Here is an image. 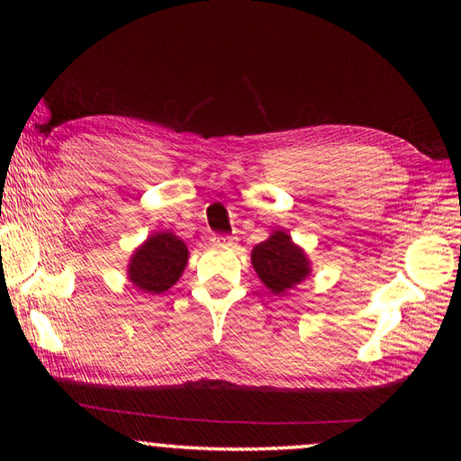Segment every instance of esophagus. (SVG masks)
<instances>
[{"mask_svg":"<svg viewBox=\"0 0 461 461\" xmlns=\"http://www.w3.org/2000/svg\"><path fill=\"white\" fill-rule=\"evenodd\" d=\"M212 244L213 246H231L233 238L231 236H223V233H217V236H212Z\"/></svg>","mask_w":461,"mask_h":461,"instance_id":"obj_1","label":"esophagus"}]
</instances>
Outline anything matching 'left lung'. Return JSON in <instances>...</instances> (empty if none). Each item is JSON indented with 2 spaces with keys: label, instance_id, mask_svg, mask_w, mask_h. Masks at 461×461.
Masks as SVG:
<instances>
[{
  "label": "left lung",
  "instance_id": "obj_1",
  "mask_svg": "<svg viewBox=\"0 0 461 461\" xmlns=\"http://www.w3.org/2000/svg\"><path fill=\"white\" fill-rule=\"evenodd\" d=\"M252 267L272 294H285L309 276L311 262L286 231H272L268 240L254 246Z\"/></svg>",
  "mask_w": 461,
  "mask_h": 461
}]
</instances>
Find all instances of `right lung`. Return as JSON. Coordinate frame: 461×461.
<instances>
[{
  "instance_id": "1",
  "label": "right lung",
  "mask_w": 461,
  "mask_h": 461,
  "mask_svg": "<svg viewBox=\"0 0 461 461\" xmlns=\"http://www.w3.org/2000/svg\"><path fill=\"white\" fill-rule=\"evenodd\" d=\"M189 260L185 241L173 231H156L134 249L128 264V278L142 293L160 294L176 285Z\"/></svg>"
}]
</instances>
